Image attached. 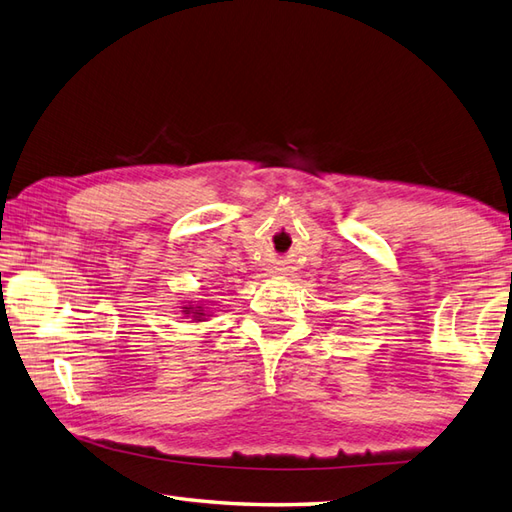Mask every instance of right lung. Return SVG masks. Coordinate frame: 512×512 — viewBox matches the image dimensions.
Wrapping results in <instances>:
<instances>
[{
    "instance_id": "add662e5",
    "label": "right lung",
    "mask_w": 512,
    "mask_h": 512,
    "mask_svg": "<svg viewBox=\"0 0 512 512\" xmlns=\"http://www.w3.org/2000/svg\"><path fill=\"white\" fill-rule=\"evenodd\" d=\"M189 312H191V308H184V314H189ZM193 317H195V319H200V317H202V312H193Z\"/></svg>"
}]
</instances>
